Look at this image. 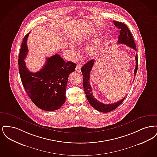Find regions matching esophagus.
<instances>
[{
	"instance_id": "34e87169",
	"label": "esophagus",
	"mask_w": 157,
	"mask_h": 157,
	"mask_svg": "<svg viewBox=\"0 0 157 157\" xmlns=\"http://www.w3.org/2000/svg\"><path fill=\"white\" fill-rule=\"evenodd\" d=\"M81 67H82V65L80 64H78L76 65V67L75 68L76 71H77L78 73H81Z\"/></svg>"
}]
</instances>
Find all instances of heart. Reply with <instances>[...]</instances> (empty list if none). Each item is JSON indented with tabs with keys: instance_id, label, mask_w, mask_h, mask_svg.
Wrapping results in <instances>:
<instances>
[{
	"instance_id": "b5f03b06",
	"label": "heart",
	"mask_w": 157,
	"mask_h": 157,
	"mask_svg": "<svg viewBox=\"0 0 157 157\" xmlns=\"http://www.w3.org/2000/svg\"><path fill=\"white\" fill-rule=\"evenodd\" d=\"M99 44V40H97L94 44L90 45L85 49V52L90 57H94L97 52L98 45Z\"/></svg>"
}]
</instances>
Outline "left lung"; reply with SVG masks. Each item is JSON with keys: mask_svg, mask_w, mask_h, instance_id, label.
Segmentation results:
<instances>
[{"mask_svg": "<svg viewBox=\"0 0 157 157\" xmlns=\"http://www.w3.org/2000/svg\"><path fill=\"white\" fill-rule=\"evenodd\" d=\"M113 24L120 29V36H118V41L117 44H121L127 45L129 47L134 49L136 51V47L135 43L134 40L132 33L129 30L127 25L124 23L119 22L116 21H113ZM136 65L134 70L135 76L136 74L138 69V55H135ZM95 60L92 59L86 63L81 68V72L83 76V85L85 93L86 94V98L90 102V105L97 109L98 111L101 112H109L112 111L118 108L120 105L124 101L125 98L122 99L120 101L115 102L114 104H104L101 102H99L96 98H95L93 95L92 92V88L90 86V72L91 69L94 65ZM134 82V81H133Z\"/></svg>", "mask_w": 157, "mask_h": 157, "instance_id": "8db88e82", "label": "left lung"}]
</instances>
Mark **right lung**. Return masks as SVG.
Wrapping results in <instances>:
<instances>
[{
	"instance_id": "right-lung-1",
	"label": "right lung",
	"mask_w": 157,
	"mask_h": 157,
	"mask_svg": "<svg viewBox=\"0 0 157 157\" xmlns=\"http://www.w3.org/2000/svg\"><path fill=\"white\" fill-rule=\"evenodd\" d=\"M29 33L23 38L18 59L23 86L39 108L47 111L57 110L65 102L68 77L75 71L76 64L65 62L59 54H55L46 59L39 71L30 72L24 61L28 52L27 39Z\"/></svg>"
}]
</instances>
